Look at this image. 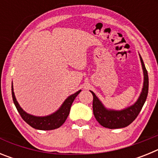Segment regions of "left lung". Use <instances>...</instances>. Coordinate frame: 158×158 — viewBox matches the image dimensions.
<instances>
[{
    "mask_svg": "<svg viewBox=\"0 0 158 158\" xmlns=\"http://www.w3.org/2000/svg\"><path fill=\"white\" fill-rule=\"evenodd\" d=\"M140 60L142 62L143 73H144V83H143L142 91L141 93L139 100H137V102L134 105L127 107L126 109L122 110V111L107 110L101 104V102L99 100V99L96 97L95 93L91 91L93 96V114H94V116L97 122L101 126L106 128H109V129L126 127L135 120L140 113L141 110L146 102L148 95V89H149V77H148L147 70H146L143 60L141 56Z\"/></svg>",
    "mask_w": 158,
    "mask_h": 158,
    "instance_id": "1",
    "label": "left lung"
}]
</instances>
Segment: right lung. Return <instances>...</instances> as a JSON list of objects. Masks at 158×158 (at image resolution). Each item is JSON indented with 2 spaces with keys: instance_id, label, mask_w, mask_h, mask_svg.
Returning <instances> with one entry per match:
<instances>
[{
  "instance_id": "obj_1",
  "label": "right lung",
  "mask_w": 158,
  "mask_h": 158,
  "mask_svg": "<svg viewBox=\"0 0 158 158\" xmlns=\"http://www.w3.org/2000/svg\"><path fill=\"white\" fill-rule=\"evenodd\" d=\"M80 93L81 90H79L76 93L69 96L65 100L62 107H60L56 112H54L52 115L44 117H37L29 115V114L26 113L22 109L20 106L19 105V104H18L16 97H15L13 88L12 87V100H13L14 104L16 106V109H17L18 112L19 113L20 116L31 127L37 130H42V131H51V130L57 129V128L62 126V124L65 123V121L66 120L68 115H69L73 102L74 99L76 98L77 96Z\"/></svg>"
}]
</instances>
